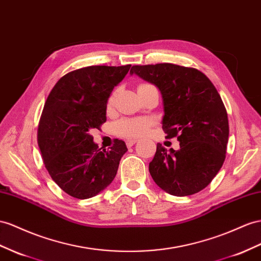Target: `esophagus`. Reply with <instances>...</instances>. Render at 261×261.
I'll return each mask as SVG.
<instances>
[{
	"label": "esophagus",
	"mask_w": 261,
	"mask_h": 261,
	"mask_svg": "<svg viewBox=\"0 0 261 261\" xmlns=\"http://www.w3.org/2000/svg\"><path fill=\"white\" fill-rule=\"evenodd\" d=\"M137 142H138V140H136V139H126L125 140V143H126V145L129 146V148H130V146H132L133 144H136Z\"/></svg>",
	"instance_id": "obj_1"
}]
</instances>
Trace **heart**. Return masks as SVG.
I'll list each match as a JSON object with an SVG mask.
<instances>
[{"mask_svg":"<svg viewBox=\"0 0 261 261\" xmlns=\"http://www.w3.org/2000/svg\"><path fill=\"white\" fill-rule=\"evenodd\" d=\"M115 100V93L109 99V106L113 103ZM149 121L144 119H125L117 123L116 129L119 135L125 137H139L145 133L148 128Z\"/></svg>","mask_w":261,"mask_h":261,"instance_id":"1","label":"heart"}]
</instances>
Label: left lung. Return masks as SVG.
<instances>
[{
	"label": "left lung",
	"mask_w": 261,
	"mask_h": 261,
	"mask_svg": "<svg viewBox=\"0 0 261 261\" xmlns=\"http://www.w3.org/2000/svg\"><path fill=\"white\" fill-rule=\"evenodd\" d=\"M130 73L161 92L162 128L179 142L176 151L158 143L149 164L153 181L174 196L202 191L222 168L228 143V118L216 88L203 72L174 64L133 66Z\"/></svg>",
	"instance_id": "left-lung-1"
}]
</instances>
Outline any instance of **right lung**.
<instances>
[{
    "label": "right lung",
    "instance_id": "obj_1",
    "mask_svg": "<svg viewBox=\"0 0 261 261\" xmlns=\"http://www.w3.org/2000/svg\"><path fill=\"white\" fill-rule=\"evenodd\" d=\"M130 67L89 66L70 71L46 100L38 146L53 181L72 197L86 199L102 192L128 151L122 140H116L109 151L99 149L90 132L106 122L108 99Z\"/></svg>",
    "mask_w": 261,
    "mask_h": 261
}]
</instances>
